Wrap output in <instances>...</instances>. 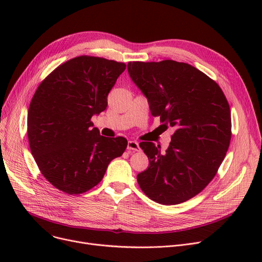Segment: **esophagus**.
<instances>
[{"label":"esophagus","instance_id":"esophagus-1","mask_svg":"<svg viewBox=\"0 0 262 262\" xmlns=\"http://www.w3.org/2000/svg\"><path fill=\"white\" fill-rule=\"evenodd\" d=\"M127 149L128 150H134V152H139L141 148L139 146V143L137 142V141H128Z\"/></svg>","mask_w":262,"mask_h":262}]
</instances>
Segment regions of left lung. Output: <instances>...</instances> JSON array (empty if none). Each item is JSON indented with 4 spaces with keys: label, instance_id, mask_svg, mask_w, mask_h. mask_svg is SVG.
I'll use <instances>...</instances> for the list:
<instances>
[{
    "label": "left lung",
    "instance_id": "obj_1",
    "mask_svg": "<svg viewBox=\"0 0 262 262\" xmlns=\"http://www.w3.org/2000/svg\"><path fill=\"white\" fill-rule=\"evenodd\" d=\"M127 70L152 116L175 129L164 154L153 142L140 143L149 164L137 181L156 203H184L204 190L224 160L231 137L228 102L214 80L185 62L133 61Z\"/></svg>",
    "mask_w": 262,
    "mask_h": 262
}]
</instances>
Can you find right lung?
Segmentation results:
<instances>
[{
  "label": "right lung",
  "instance_id": "obj_1",
  "mask_svg": "<svg viewBox=\"0 0 262 262\" xmlns=\"http://www.w3.org/2000/svg\"><path fill=\"white\" fill-rule=\"evenodd\" d=\"M126 69L124 62L78 56L50 73L37 88L27 114L32 155L46 180L68 194L98 185L109 162L127 146L107 138L91 118L107 107V96Z\"/></svg>",
  "mask_w": 262,
  "mask_h": 262
}]
</instances>
